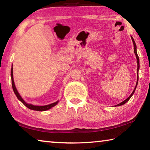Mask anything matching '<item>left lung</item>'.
<instances>
[{
  "label": "left lung",
  "mask_w": 150,
  "mask_h": 150,
  "mask_svg": "<svg viewBox=\"0 0 150 150\" xmlns=\"http://www.w3.org/2000/svg\"><path fill=\"white\" fill-rule=\"evenodd\" d=\"M132 42H133V44H134V54H135V55H136V59H137V63H138V68H137V71L138 72V70H139V57H138V54H137V52H136V44H135V42H134V39H133V38H132ZM138 77H137V82H136V87H135V88H134V91H133V92H132V93L131 94V95H130V96H129L128 98H127L125 100H124L123 102H122L121 103H120V104H118V105H116V106H120V105H124V104H125L126 102H128V101L130 100V98H131V96H132L133 95H134V91H135V90H136V87H137V85H138Z\"/></svg>",
  "instance_id": "1"
}]
</instances>
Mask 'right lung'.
I'll return each mask as SVG.
<instances>
[{
  "label": "right lung",
  "mask_w": 150,
  "mask_h": 150,
  "mask_svg": "<svg viewBox=\"0 0 150 150\" xmlns=\"http://www.w3.org/2000/svg\"><path fill=\"white\" fill-rule=\"evenodd\" d=\"M12 70H13V68L12 67L11 69V79H12V88H13V91L15 93V95H16V97L18 98V100H20L21 102L24 104V105L28 107L30 109H31V110H38V111H45V110H49L50 108H51L53 106H54L57 105L58 103V101L57 102H55L54 103H52V104H50V105H45V106H34V105H29V104H27L26 103H25V101L22 99L21 96L19 95L18 92L17 90H16V88L15 87V85H14V79H13V71H12Z\"/></svg>",
  "instance_id": "obj_1"
}]
</instances>
